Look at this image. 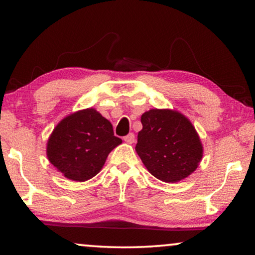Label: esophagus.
Here are the masks:
<instances>
[{"label":"esophagus","instance_id":"34e87169","mask_svg":"<svg viewBox=\"0 0 255 255\" xmlns=\"http://www.w3.org/2000/svg\"><path fill=\"white\" fill-rule=\"evenodd\" d=\"M124 140L126 141L127 144H132L133 141H135V135H133L132 132H130V133H128L127 136H125L124 137Z\"/></svg>","mask_w":255,"mask_h":255}]
</instances>
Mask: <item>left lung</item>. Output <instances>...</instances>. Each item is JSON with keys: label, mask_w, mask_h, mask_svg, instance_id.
I'll return each instance as SVG.
<instances>
[{"label": "left lung", "mask_w": 255, "mask_h": 255, "mask_svg": "<svg viewBox=\"0 0 255 255\" xmlns=\"http://www.w3.org/2000/svg\"><path fill=\"white\" fill-rule=\"evenodd\" d=\"M136 152L155 178L175 183L199 166L204 146L191 122L172 109H150L140 118Z\"/></svg>", "instance_id": "obj_1"}]
</instances>
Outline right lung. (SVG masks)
Returning <instances> with one entry per match:
<instances>
[{
  "mask_svg": "<svg viewBox=\"0 0 255 255\" xmlns=\"http://www.w3.org/2000/svg\"><path fill=\"white\" fill-rule=\"evenodd\" d=\"M123 143L114 135L109 120L93 108L66 116L47 141L48 161L65 178L84 182L96 176L108 155Z\"/></svg>",
  "mask_w": 255,
  "mask_h": 255,
  "instance_id": "obj_1",
  "label": "right lung"
}]
</instances>
